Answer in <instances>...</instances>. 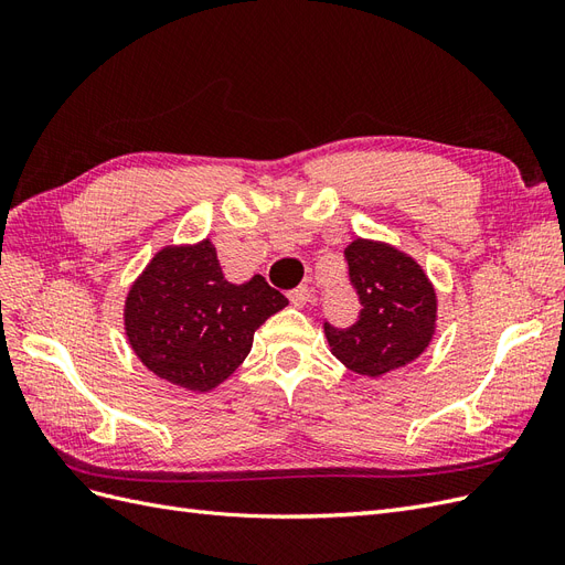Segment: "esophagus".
Listing matches in <instances>:
<instances>
[{
    "mask_svg": "<svg viewBox=\"0 0 565 565\" xmlns=\"http://www.w3.org/2000/svg\"><path fill=\"white\" fill-rule=\"evenodd\" d=\"M287 299H289V303L297 306V309H301V306L309 303V299H311V289L306 287V285H299L297 289H292V292H287Z\"/></svg>",
    "mask_w": 565,
    "mask_h": 565,
    "instance_id": "34e87169",
    "label": "esophagus"
}]
</instances>
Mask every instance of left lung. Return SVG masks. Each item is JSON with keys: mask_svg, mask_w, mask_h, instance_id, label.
Here are the masks:
<instances>
[{"mask_svg": "<svg viewBox=\"0 0 565 565\" xmlns=\"http://www.w3.org/2000/svg\"><path fill=\"white\" fill-rule=\"evenodd\" d=\"M344 259L361 311L349 328L322 322L332 353L365 377L413 363L436 328V292L422 266L396 247L361 237Z\"/></svg>", "mask_w": 565, "mask_h": 565, "instance_id": "1", "label": "left lung"}]
</instances>
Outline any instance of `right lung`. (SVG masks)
I'll list each match as a JSON object with an SVG mask.
<instances>
[{
    "mask_svg": "<svg viewBox=\"0 0 565 565\" xmlns=\"http://www.w3.org/2000/svg\"><path fill=\"white\" fill-rule=\"evenodd\" d=\"M287 299L264 276L233 285L210 241L164 247L129 289L125 328L134 353L158 377L210 391L241 367L256 328Z\"/></svg>",
    "mask_w": 565,
    "mask_h": 565,
    "instance_id": "add662e5",
    "label": "right lung"
}]
</instances>
